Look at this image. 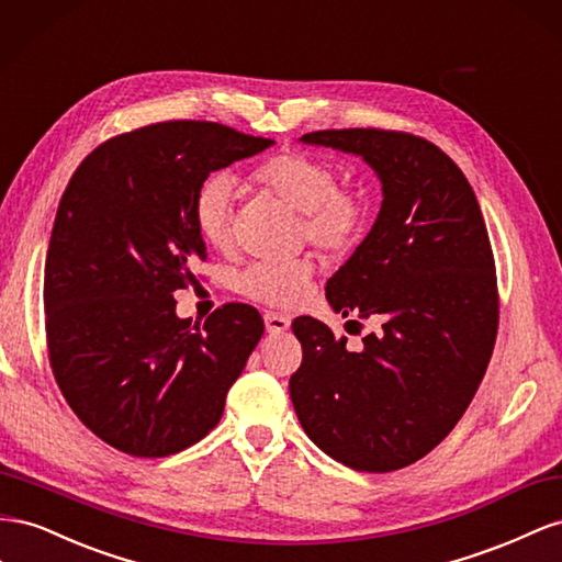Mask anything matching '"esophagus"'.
I'll return each mask as SVG.
<instances>
[{
  "label": "esophagus",
  "instance_id": "34e87169",
  "mask_svg": "<svg viewBox=\"0 0 562 562\" xmlns=\"http://www.w3.org/2000/svg\"><path fill=\"white\" fill-rule=\"evenodd\" d=\"M263 319H266V329H268L270 334H284L286 329H290V317L282 315V313L266 311V313H263Z\"/></svg>",
  "mask_w": 562,
  "mask_h": 562
}]
</instances>
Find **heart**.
<instances>
[{"label":"heart","instance_id":"b5f03b06","mask_svg":"<svg viewBox=\"0 0 562 562\" xmlns=\"http://www.w3.org/2000/svg\"><path fill=\"white\" fill-rule=\"evenodd\" d=\"M254 179L299 212V237L327 254L352 251L370 231V200L356 188L339 186V171L329 159L284 150L268 157L254 171ZM235 195L237 186L228 173L210 176L195 195L192 214L198 233L216 251L233 247ZM313 272L315 261L308 254L282 261H254L237 272L233 286L254 303L290 308L308 294Z\"/></svg>","mask_w":562,"mask_h":562}]
</instances>
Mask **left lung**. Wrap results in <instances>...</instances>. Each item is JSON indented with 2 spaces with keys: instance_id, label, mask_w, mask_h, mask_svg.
Returning a JSON list of instances; mask_svg holds the SVG:
<instances>
[{
  "instance_id": "1",
  "label": "left lung",
  "mask_w": 562,
  "mask_h": 562,
  "mask_svg": "<svg viewBox=\"0 0 562 562\" xmlns=\"http://www.w3.org/2000/svg\"><path fill=\"white\" fill-rule=\"evenodd\" d=\"M301 140L360 155L379 173L374 228L327 282V301L381 327L350 350L325 323L296 317L292 403L344 467L405 469L457 426L492 358L499 290L485 218L463 171L422 136L325 130Z\"/></svg>"
}]
</instances>
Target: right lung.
<instances>
[{
    "label": "right lung",
    "mask_w": 562,
    "mask_h": 562,
    "mask_svg": "<svg viewBox=\"0 0 562 562\" xmlns=\"http://www.w3.org/2000/svg\"><path fill=\"white\" fill-rule=\"evenodd\" d=\"M272 143L218 122H157L93 148L63 192L44 268L49 364L77 419L124 454L202 440L261 339L254 306L226 303L200 327L176 317L173 292L206 261L200 186Z\"/></svg>",
    "instance_id": "right-lung-1"
}]
</instances>
